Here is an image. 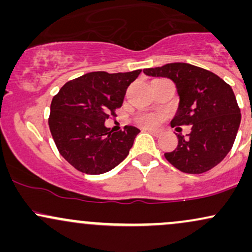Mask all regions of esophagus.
Returning a JSON list of instances; mask_svg holds the SVG:
<instances>
[{"mask_svg": "<svg viewBox=\"0 0 252 252\" xmlns=\"http://www.w3.org/2000/svg\"><path fill=\"white\" fill-rule=\"evenodd\" d=\"M147 131H149V132H152L153 135L154 136H158L160 135V131H158V130H155V129H146Z\"/></svg>", "mask_w": 252, "mask_h": 252, "instance_id": "34e87169", "label": "esophagus"}]
</instances>
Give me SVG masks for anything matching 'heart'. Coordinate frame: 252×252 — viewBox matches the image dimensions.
Here are the masks:
<instances>
[{"mask_svg":"<svg viewBox=\"0 0 252 252\" xmlns=\"http://www.w3.org/2000/svg\"><path fill=\"white\" fill-rule=\"evenodd\" d=\"M161 117L155 116V115L149 114V112H142V114H138L136 116L135 121L138 126H144V128H154L158 126V121Z\"/></svg>","mask_w":252,"mask_h":252,"instance_id":"1","label":"heart"}]
</instances>
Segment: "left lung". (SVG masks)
<instances>
[{
    "instance_id": "8db88e82",
    "label": "left lung",
    "mask_w": 252,
    "mask_h": 252,
    "mask_svg": "<svg viewBox=\"0 0 252 252\" xmlns=\"http://www.w3.org/2000/svg\"><path fill=\"white\" fill-rule=\"evenodd\" d=\"M143 72L175 83L180 104L170 124L192 126L189 137L178 134L176 149L164 154L167 161L189 174H201L220 163L232 148L242 118L231 86L213 72L186 63Z\"/></svg>"
}]
</instances>
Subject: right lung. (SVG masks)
Listing matches in <instances>:
<instances>
[{
	"mask_svg": "<svg viewBox=\"0 0 252 252\" xmlns=\"http://www.w3.org/2000/svg\"><path fill=\"white\" fill-rule=\"evenodd\" d=\"M141 70L90 72L70 80L51 103L48 126L60 155L85 174H103L129 154L140 130L126 126L114 132L104 126L122 106L128 86Z\"/></svg>",
	"mask_w": 252,
	"mask_h": 252,
	"instance_id": "1",
	"label": "right lung"
}]
</instances>
